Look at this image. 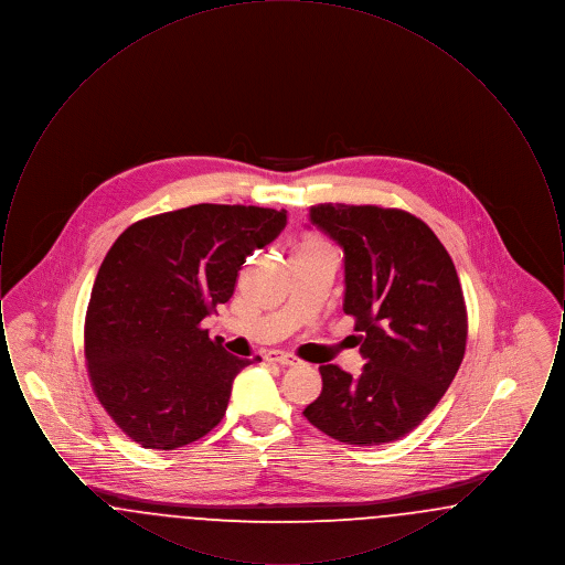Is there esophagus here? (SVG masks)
I'll use <instances>...</instances> for the list:
<instances>
[{
  "mask_svg": "<svg viewBox=\"0 0 565 565\" xmlns=\"http://www.w3.org/2000/svg\"><path fill=\"white\" fill-rule=\"evenodd\" d=\"M265 358H267V362H275V364H281V366H296L298 364V358L286 353V351L273 350Z\"/></svg>",
  "mask_w": 565,
  "mask_h": 565,
  "instance_id": "obj_1",
  "label": "esophagus"
}]
</instances>
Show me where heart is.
Instances as JSON below:
<instances>
[{
  "instance_id": "1",
  "label": "heart",
  "mask_w": 565,
  "mask_h": 565,
  "mask_svg": "<svg viewBox=\"0 0 565 565\" xmlns=\"http://www.w3.org/2000/svg\"><path fill=\"white\" fill-rule=\"evenodd\" d=\"M320 247H326L322 239H318L316 235H305V237L298 242V245H296L295 254H300V252H311V249H320Z\"/></svg>"
}]
</instances>
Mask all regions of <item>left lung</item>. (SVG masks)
<instances>
[{"instance_id":"left-lung-1","label":"left lung","mask_w":565,"mask_h":565,"mask_svg":"<svg viewBox=\"0 0 565 565\" xmlns=\"http://www.w3.org/2000/svg\"><path fill=\"white\" fill-rule=\"evenodd\" d=\"M309 215L343 247V311L366 364L360 376L320 366L322 394L305 417L345 445L394 443L430 415L463 360L456 265L430 226L403 210L322 203Z\"/></svg>"}]
</instances>
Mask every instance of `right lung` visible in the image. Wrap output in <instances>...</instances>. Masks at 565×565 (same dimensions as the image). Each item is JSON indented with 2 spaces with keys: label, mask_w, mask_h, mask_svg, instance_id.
<instances>
[{
  "label": "right lung",
  "mask_w": 565,
  "mask_h": 565,
  "mask_svg": "<svg viewBox=\"0 0 565 565\" xmlns=\"http://www.w3.org/2000/svg\"><path fill=\"white\" fill-rule=\"evenodd\" d=\"M286 210L201 203L131 224L109 247L86 309L84 358L102 406L143 449L173 451L214 430L247 364L201 322L226 302L245 258Z\"/></svg>",
  "instance_id": "1"
}]
</instances>
